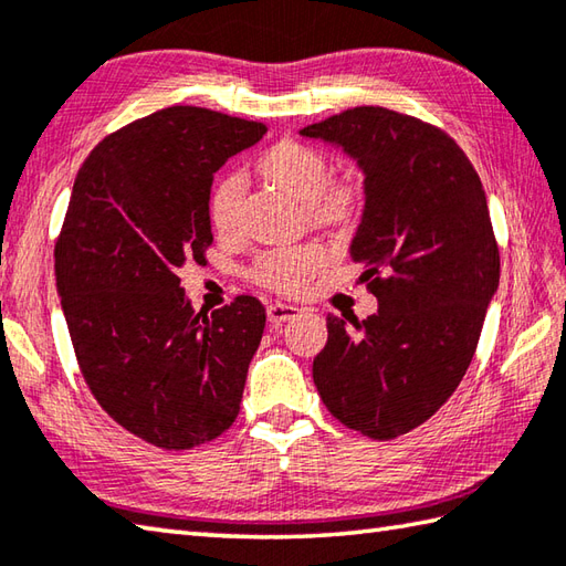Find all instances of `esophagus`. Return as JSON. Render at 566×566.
<instances>
[{
  "instance_id": "obj_1",
  "label": "esophagus",
  "mask_w": 566,
  "mask_h": 566,
  "mask_svg": "<svg viewBox=\"0 0 566 566\" xmlns=\"http://www.w3.org/2000/svg\"><path fill=\"white\" fill-rule=\"evenodd\" d=\"M302 311L292 304H282V302H274L268 306V321L270 323H284V321H292L296 318Z\"/></svg>"
}]
</instances>
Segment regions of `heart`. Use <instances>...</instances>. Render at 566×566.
Masks as SVG:
<instances>
[{
    "instance_id": "obj_1",
    "label": "heart",
    "mask_w": 566,
    "mask_h": 566,
    "mask_svg": "<svg viewBox=\"0 0 566 566\" xmlns=\"http://www.w3.org/2000/svg\"><path fill=\"white\" fill-rule=\"evenodd\" d=\"M258 172L264 182L306 207L316 226L343 228L363 211V185L353 177L333 179L331 160L308 143H276L258 160ZM243 197L245 179L240 175H228L213 187L209 219L221 238L238 235ZM323 264H326V250L321 245L268 250L252 264V280L276 294H296Z\"/></svg>"
}]
</instances>
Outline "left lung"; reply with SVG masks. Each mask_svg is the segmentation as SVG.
<instances>
[{"label": "left lung", "mask_w": 566, "mask_h": 566, "mask_svg": "<svg viewBox=\"0 0 566 566\" xmlns=\"http://www.w3.org/2000/svg\"><path fill=\"white\" fill-rule=\"evenodd\" d=\"M298 134L343 148L365 175L350 258L379 302L365 321L328 314L316 389L343 426L391 440L460 387L499 290L482 179L444 130L384 106H355Z\"/></svg>", "instance_id": "obj_1"}]
</instances>
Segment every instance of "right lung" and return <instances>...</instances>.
I'll list each match as a JSON object with an SVG mask.
<instances>
[{
	"label": "right lung",
	"mask_w": 566,
	"mask_h": 566,
	"mask_svg": "<svg viewBox=\"0 0 566 566\" xmlns=\"http://www.w3.org/2000/svg\"><path fill=\"white\" fill-rule=\"evenodd\" d=\"M264 134L170 106L106 136L75 177L55 243L60 306L94 399L155 448H197L240 411L264 306L235 296L197 314L179 270L207 262L213 175Z\"/></svg>",
	"instance_id": "obj_1"
}]
</instances>
